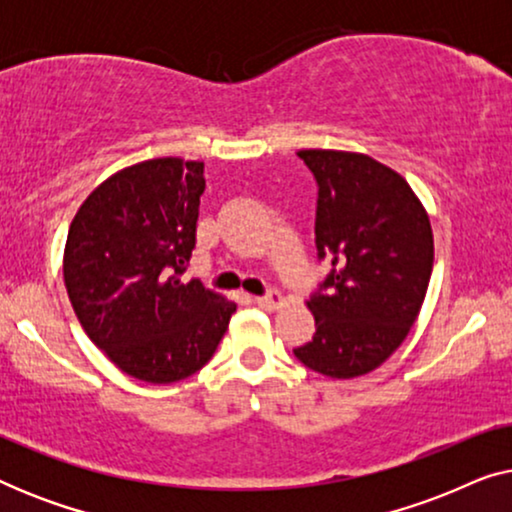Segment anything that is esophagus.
I'll list each match as a JSON object with an SVG mask.
<instances>
[{"instance_id": "34e87169", "label": "esophagus", "mask_w": 512, "mask_h": 512, "mask_svg": "<svg viewBox=\"0 0 512 512\" xmlns=\"http://www.w3.org/2000/svg\"><path fill=\"white\" fill-rule=\"evenodd\" d=\"M254 303L261 307H268V310H275V307L284 305V296L279 291H268L265 296H256Z\"/></svg>"}]
</instances>
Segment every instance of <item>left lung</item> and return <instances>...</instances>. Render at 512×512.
<instances>
[{
    "label": "left lung",
    "mask_w": 512,
    "mask_h": 512,
    "mask_svg": "<svg viewBox=\"0 0 512 512\" xmlns=\"http://www.w3.org/2000/svg\"><path fill=\"white\" fill-rule=\"evenodd\" d=\"M317 181L314 244L331 272L307 300L317 333L296 359L335 380L366 375L410 333L433 270L429 216L401 174L363 153L305 149Z\"/></svg>",
    "instance_id": "8db88e82"
}]
</instances>
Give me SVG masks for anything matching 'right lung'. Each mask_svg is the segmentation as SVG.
<instances>
[{
    "label": "right lung",
    "mask_w": 512,
    "mask_h": 512,
    "mask_svg": "<svg viewBox=\"0 0 512 512\" xmlns=\"http://www.w3.org/2000/svg\"><path fill=\"white\" fill-rule=\"evenodd\" d=\"M205 163L153 158L116 172L76 212L65 286L88 338L123 373L170 384L212 359L237 310L200 279L195 249Z\"/></svg>",
    "instance_id": "right-lung-1"
}]
</instances>
